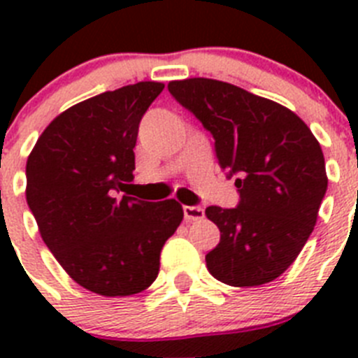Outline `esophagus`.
I'll use <instances>...</instances> for the list:
<instances>
[{"mask_svg":"<svg viewBox=\"0 0 358 358\" xmlns=\"http://www.w3.org/2000/svg\"><path fill=\"white\" fill-rule=\"evenodd\" d=\"M182 211H185V218L188 222L204 218V210L201 206H182Z\"/></svg>","mask_w":358,"mask_h":358,"instance_id":"esophagus-1","label":"esophagus"}]
</instances>
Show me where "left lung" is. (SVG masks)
<instances>
[{"mask_svg":"<svg viewBox=\"0 0 358 358\" xmlns=\"http://www.w3.org/2000/svg\"><path fill=\"white\" fill-rule=\"evenodd\" d=\"M169 91L213 136L220 169L236 177L238 204L206 208L220 229L208 271L231 287L276 280L312 235L327 194L321 145L292 110L238 85L186 78Z\"/></svg>","mask_w":358,"mask_h":358,"instance_id":"8db88e82","label":"left lung"}]
</instances>
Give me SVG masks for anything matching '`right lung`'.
<instances>
[{"mask_svg":"<svg viewBox=\"0 0 358 358\" xmlns=\"http://www.w3.org/2000/svg\"><path fill=\"white\" fill-rule=\"evenodd\" d=\"M163 87L138 82L69 107L28 156L27 202L44 243L78 285L100 296L150 287L161 249L185 217L173 199L120 194L134 179L141 118Z\"/></svg>","mask_w":358,"mask_h":358,"instance_id":"obj_1","label":"right lung"}]
</instances>
